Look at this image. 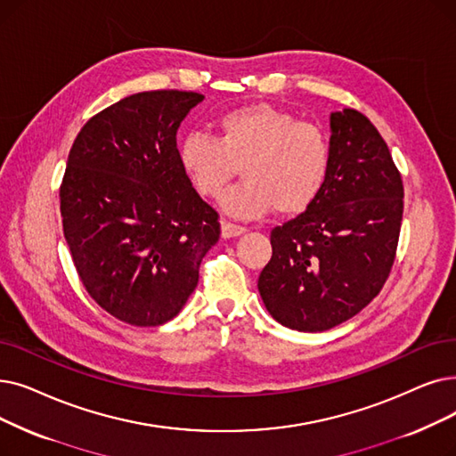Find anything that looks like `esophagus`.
Returning <instances> with one entry per match:
<instances>
[{"label": "esophagus", "mask_w": 456, "mask_h": 456, "mask_svg": "<svg viewBox=\"0 0 456 456\" xmlns=\"http://www.w3.org/2000/svg\"><path fill=\"white\" fill-rule=\"evenodd\" d=\"M246 232V227L231 224L227 220H222V236L224 239H234V236H240Z\"/></svg>", "instance_id": "34e87169"}]
</instances>
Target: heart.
<instances>
[{
  "label": "heart",
  "instance_id": "heart-1",
  "mask_svg": "<svg viewBox=\"0 0 456 456\" xmlns=\"http://www.w3.org/2000/svg\"><path fill=\"white\" fill-rule=\"evenodd\" d=\"M216 128L217 137L190 132L179 145L197 193L217 197L240 166L244 181L220 203L229 216L251 220L272 208L296 216L313 205L330 169V143L319 126L270 104H249L225 111Z\"/></svg>",
  "mask_w": 456,
  "mask_h": 456
}]
</instances>
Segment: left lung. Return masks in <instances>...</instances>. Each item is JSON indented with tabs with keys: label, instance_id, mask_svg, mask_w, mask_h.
Segmentation results:
<instances>
[{
	"label": "left lung",
	"instance_id": "obj_1",
	"mask_svg": "<svg viewBox=\"0 0 456 456\" xmlns=\"http://www.w3.org/2000/svg\"><path fill=\"white\" fill-rule=\"evenodd\" d=\"M330 169L313 205L270 234L272 259L259 275L273 319L324 331L358 314L391 272L403 222V179L369 118L330 115Z\"/></svg>",
	"mask_w": 456,
	"mask_h": 456
}]
</instances>
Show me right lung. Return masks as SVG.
Returning <instances> with one entry per match:
<instances>
[{
	"mask_svg": "<svg viewBox=\"0 0 456 456\" xmlns=\"http://www.w3.org/2000/svg\"><path fill=\"white\" fill-rule=\"evenodd\" d=\"M203 94L145 91L76 135L59 190L65 240L91 298L132 326L179 314L220 239L217 212L184 173L176 130Z\"/></svg>",
	"mask_w": 456,
	"mask_h": 456,
	"instance_id": "right-lung-1",
	"label": "right lung"
}]
</instances>
